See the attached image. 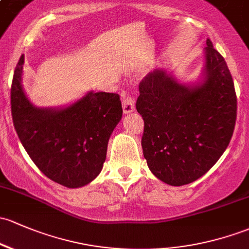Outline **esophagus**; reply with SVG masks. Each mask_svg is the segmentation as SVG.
Wrapping results in <instances>:
<instances>
[{
    "label": "esophagus",
    "instance_id": "1",
    "mask_svg": "<svg viewBox=\"0 0 249 249\" xmlns=\"http://www.w3.org/2000/svg\"><path fill=\"white\" fill-rule=\"evenodd\" d=\"M134 100H133L129 95H124V97H122V109H124V114L132 113V111H134Z\"/></svg>",
    "mask_w": 249,
    "mask_h": 249
}]
</instances>
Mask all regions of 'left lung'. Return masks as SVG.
<instances>
[{
	"mask_svg": "<svg viewBox=\"0 0 249 249\" xmlns=\"http://www.w3.org/2000/svg\"><path fill=\"white\" fill-rule=\"evenodd\" d=\"M199 79L183 83L156 69L139 85L136 110L145 122L143 157L158 179L190 184L217 162L236 121V93L226 60L207 39Z\"/></svg>",
	"mask_w": 249,
	"mask_h": 249,
	"instance_id": "obj_1",
	"label": "left lung"
}]
</instances>
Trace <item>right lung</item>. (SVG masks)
<instances>
[{"instance_id":"obj_1","label":"right lung","mask_w":249,"mask_h":249,"mask_svg":"<svg viewBox=\"0 0 249 249\" xmlns=\"http://www.w3.org/2000/svg\"><path fill=\"white\" fill-rule=\"evenodd\" d=\"M23 64L22 54L10 89L18 139L47 178L66 188H82L102 171L109 138L122 117L120 96L89 91L66 107L39 108L23 90Z\"/></svg>"}]
</instances>
